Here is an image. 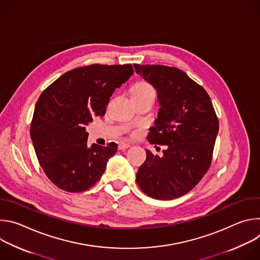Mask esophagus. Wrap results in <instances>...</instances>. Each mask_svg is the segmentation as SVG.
Returning <instances> with one entry per match:
<instances>
[{"instance_id":"34e87169","label":"esophagus","mask_w":260,"mask_h":260,"mask_svg":"<svg viewBox=\"0 0 260 260\" xmlns=\"http://www.w3.org/2000/svg\"><path fill=\"white\" fill-rule=\"evenodd\" d=\"M129 147H131V144L125 143V142H121L118 145V149L119 150H123V149H127V148H129Z\"/></svg>"}]
</instances>
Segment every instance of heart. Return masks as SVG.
Here are the masks:
<instances>
[{
    "mask_svg": "<svg viewBox=\"0 0 260 260\" xmlns=\"http://www.w3.org/2000/svg\"><path fill=\"white\" fill-rule=\"evenodd\" d=\"M154 93L153 87L147 82H140L136 84L132 89V94H147Z\"/></svg>",
    "mask_w": 260,
    "mask_h": 260,
    "instance_id": "heart-1",
    "label": "heart"
}]
</instances>
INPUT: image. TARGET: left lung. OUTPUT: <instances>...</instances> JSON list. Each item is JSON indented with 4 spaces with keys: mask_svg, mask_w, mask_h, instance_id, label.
<instances>
[{
    "mask_svg": "<svg viewBox=\"0 0 260 260\" xmlns=\"http://www.w3.org/2000/svg\"><path fill=\"white\" fill-rule=\"evenodd\" d=\"M134 67L155 88L159 104L147 140L167 146L162 156L146 150L136 181L148 197L174 200L189 192L210 168L218 118L207 91L183 71L159 64Z\"/></svg>",
    "mask_w": 260,
    "mask_h": 260,
    "instance_id": "left-lung-1",
    "label": "left lung"
}]
</instances>
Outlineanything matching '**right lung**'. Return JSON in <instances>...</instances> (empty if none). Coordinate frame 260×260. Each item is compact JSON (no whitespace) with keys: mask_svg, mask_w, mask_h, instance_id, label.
Returning a JSON list of instances; mask_svg holds the SVG:
<instances>
[{"mask_svg":"<svg viewBox=\"0 0 260 260\" xmlns=\"http://www.w3.org/2000/svg\"><path fill=\"white\" fill-rule=\"evenodd\" d=\"M133 74L129 63L81 67L64 73L40 95L30 138L44 173L58 188L82 192L101 179L117 145L88 147L85 125L106 113L110 96Z\"/></svg>","mask_w":260,"mask_h":260,"instance_id":"1","label":"right lung"}]
</instances>
